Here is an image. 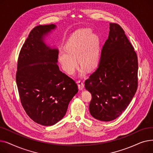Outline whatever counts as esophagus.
I'll list each match as a JSON object with an SVG mask.
<instances>
[{
  "label": "esophagus",
  "instance_id": "34e87169",
  "mask_svg": "<svg viewBox=\"0 0 153 153\" xmlns=\"http://www.w3.org/2000/svg\"><path fill=\"white\" fill-rule=\"evenodd\" d=\"M77 85H78V87H79V89L80 91H82L83 90V89L84 88V83H83V81H77Z\"/></svg>",
  "mask_w": 153,
  "mask_h": 153
}]
</instances>
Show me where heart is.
<instances>
[{"mask_svg": "<svg viewBox=\"0 0 153 153\" xmlns=\"http://www.w3.org/2000/svg\"><path fill=\"white\" fill-rule=\"evenodd\" d=\"M100 58V39L91 30H79L72 35L64 46V50L58 53V60L64 72L74 74L77 62L83 68L92 71L97 66Z\"/></svg>", "mask_w": 153, "mask_h": 153, "instance_id": "obj_1", "label": "heart"}]
</instances>
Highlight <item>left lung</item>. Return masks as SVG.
<instances>
[{"mask_svg": "<svg viewBox=\"0 0 153 153\" xmlns=\"http://www.w3.org/2000/svg\"><path fill=\"white\" fill-rule=\"evenodd\" d=\"M138 69L137 54L124 30L110 23L99 65L85 81L92 94L89 111L94 118L110 122L123 113L137 90Z\"/></svg>", "mask_w": 153, "mask_h": 153, "instance_id": "1", "label": "left lung"}]
</instances>
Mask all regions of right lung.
<instances>
[{
    "label": "right lung",
    "instance_id": "1",
    "mask_svg": "<svg viewBox=\"0 0 153 153\" xmlns=\"http://www.w3.org/2000/svg\"><path fill=\"white\" fill-rule=\"evenodd\" d=\"M54 24L32 30L20 50L16 82L22 105L31 119L51 126L66 115L70 101L78 92L74 80L58 66V50L45 43Z\"/></svg>",
    "mask_w": 153,
    "mask_h": 153
}]
</instances>
